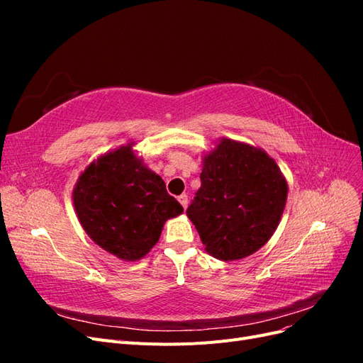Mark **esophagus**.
<instances>
[{"label":"esophagus","instance_id":"obj_1","mask_svg":"<svg viewBox=\"0 0 363 363\" xmlns=\"http://www.w3.org/2000/svg\"><path fill=\"white\" fill-rule=\"evenodd\" d=\"M179 201H180V204L183 206V208L186 211V207H188V203H189V200H188V195H186V194H182V195L179 196Z\"/></svg>","mask_w":363,"mask_h":363}]
</instances>
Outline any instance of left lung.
<instances>
[{
  "label": "left lung",
  "instance_id": "left-lung-1",
  "mask_svg": "<svg viewBox=\"0 0 363 363\" xmlns=\"http://www.w3.org/2000/svg\"><path fill=\"white\" fill-rule=\"evenodd\" d=\"M200 179L186 215L208 255L239 260L268 242L286 206L288 182L265 150L219 139L203 155Z\"/></svg>",
  "mask_w": 363,
  "mask_h": 363
}]
</instances>
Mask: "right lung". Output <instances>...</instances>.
Masks as SVG:
<instances>
[{"label":"right lung","mask_w":363,"mask_h":363,"mask_svg":"<svg viewBox=\"0 0 363 363\" xmlns=\"http://www.w3.org/2000/svg\"><path fill=\"white\" fill-rule=\"evenodd\" d=\"M135 145L128 142L92 160L72 191L75 213L86 235L124 262L145 257L157 244L164 223L183 213Z\"/></svg>","instance_id":"1"}]
</instances>
